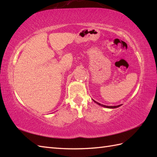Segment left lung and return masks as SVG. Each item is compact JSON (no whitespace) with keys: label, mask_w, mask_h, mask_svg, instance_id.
<instances>
[{"label":"left lung","mask_w":157,"mask_h":157,"mask_svg":"<svg viewBox=\"0 0 157 157\" xmlns=\"http://www.w3.org/2000/svg\"><path fill=\"white\" fill-rule=\"evenodd\" d=\"M93 101H94V100H93ZM94 102H96L97 105L102 106V107H105V108H108V109H115V108H118V107H119L120 106L122 105H117V106H106V105H102V104H101V103H99V102H96V101H94Z\"/></svg>","instance_id":"left-lung-1"}]
</instances>
